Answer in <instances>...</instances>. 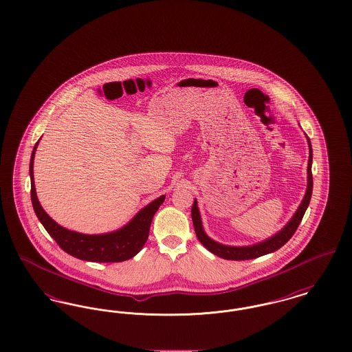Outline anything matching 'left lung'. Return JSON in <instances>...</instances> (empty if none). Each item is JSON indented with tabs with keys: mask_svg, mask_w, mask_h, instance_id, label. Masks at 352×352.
<instances>
[{
	"mask_svg": "<svg viewBox=\"0 0 352 352\" xmlns=\"http://www.w3.org/2000/svg\"><path fill=\"white\" fill-rule=\"evenodd\" d=\"M307 142H309V148H310V155H309V162H307V188H306L305 198L301 201L298 210L296 211V214L293 215V218L290 219V221L285 226L284 228L278 234L264 240L263 243L254 244L251 247H228V245H223V244H219L217 241H214L212 239H210L206 234L203 230L198 203L197 201H194L192 208H191V218L194 223V230H195V234L199 239V241L208 251L212 252L214 254H217L221 258H226V260H251V258H256V257L277 251L289 241V239L297 231V228L301 223L302 218L306 212V208L311 199V192H313V174H311L313 149H311L309 137H307Z\"/></svg>",
	"mask_w": 352,
	"mask_h": 352,
	"instance_id": "8db88e82",
	"label": "left lung"
}]
</instances>
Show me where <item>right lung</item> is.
Segmentation results:
<instances>
[{"label": "right lung", "mask_w": 352, "mask_h": 352, "mask_svg": "<svg viewBox=\"0 0 352 352\" xmlns=\"http://www.w3.org/2000/svg\"><path fill=\"white\" fill-rule=\"evenodd\" d=\"M38 142L34 146L30 158V179H32V203L35 215L43 224L45 230L68 254L84 261L94 263H121L134 257L145 245L151 220L165 197H160L142 208L125 227L115 232L102 234H84L63 228L45 212L36 198L34 186V155Z\"/></svg>", "instance_id": "1"}]
</instances>
